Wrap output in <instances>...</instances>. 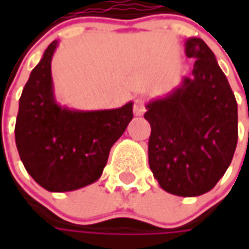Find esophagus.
Here are the masks:
<instances>
[{
  "instance_id": "esophagus-1",
  "label": "esophagus",
  "mask_w": 249,
  "mask_h": 249,
  "mask_svg": "<svg viewBox=\"0 0 249 249\" xmlns=\"http://www.w3.org/2000/svg\"><path fill=\"white\" fill-rule=\"evenodd\" d=\"M133 112L136 116H142L145 112V100L144 98H137L134 101V107H133Z\"/></svg>"
}]
</instances>
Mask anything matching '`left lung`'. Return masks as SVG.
Here are the masks:
<instances>
[{
  "label": "left lung",
  "instance_id": "1",
  "mask_svg": "<svg viewBox=\"0 0 249 249\" xmlns=\"http://www.w3.org/2000/svg\"><path fill=\"white\" fill-rule=\"evenodd\" d=\"M191 77L167 97L151 101L149 167L159 186L180 196H202L225 175L238 139L237 101L215 55L201 38H188Z\"/></svg>",
  "mask_w": 249,
  "mask_h": 249
}]
</instances>
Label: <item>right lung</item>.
<instances>
[{"mask_svg": "<svg viewBox=\"0 0 249 249\" xmlns=\"http://www.w3.org/2000/svg\"><path fill=\"white\" fill-rule=\"evenodd\" d=\"M53 41L19 100L15 141L27 173L48 191L63 193L97 181L112 145L133 119V102L118 109L72 110L53 97Z\"/></svg>", "mask_w": 249, "mask_h": 249, "instance_id": "1", "label": "right lung"}]
</instances>
